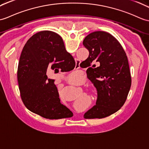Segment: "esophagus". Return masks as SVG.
I'll return each mask as SVG.
<instances>
[{
  "instance_id": "esophagus-1",
  "label": "esophagus",
  "mask_w": 149,
  "mask_h": 149,
  "mask_svg": "<svg viewBox=\"0 0 149 149\" xmlns=\"http://www.w3.org/2000/svg\"><path fill=\"white\" fill-rule=\"evenodd\" d=\"M79 64H80V62H79L78 60L76 61V66H75V68H79Z\"/></svg>"
}]
</instances>
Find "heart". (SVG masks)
<instances>
[{
    "instance_id": "heart-1",
    "label": "heart",
    "mask_w": 149,
    "mask_h": 149,
    "mask_svg": "<svg viewBox=\"0 0 149 149\" xmlns=\"http://www.w3.org/2000/svg\"><path fill=\"white\" fill-rule=\"evenodd\" d=\"M75 79H78V77H75Z\"/></svg>"
}]
</instances>
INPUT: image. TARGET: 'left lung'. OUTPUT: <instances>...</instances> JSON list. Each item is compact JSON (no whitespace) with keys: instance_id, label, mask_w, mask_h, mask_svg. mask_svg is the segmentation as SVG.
Here are the masks:
<instances>
[{"instance_id":"1","label":"left lung","mask_w":149,"mask_h":149,"mask_svg":"<svg viewBox=\"0 0 149 149\" xmlns=\"http://www.w3.org/2000/svg\"><path fill=\"white\" fill-rule=\"evenodd\" d=\"M82 44L89 53L84 61L87 77L98 95L96 105L84 117L104 118L118 111L126 100L131 84L127 58L119 41L103 31L89 33Z\"/></svg>"}]
</instances>
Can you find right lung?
Listing matches in <instances>:
<instances>
[{
	"instance_id": "obj_1",
	"label": "right lung",
	"mask_w": 149,
	"mask_h": 149,
	"mask_svg": "<svg viewBox=\"0 0 149 149\" xmlns=\"http://www.w3.org/2000/svg\"><path fill=\"white\" fill-rule=\"evenodd\" d=\"M48 67L68 72L74 68L75 62L65 49L61 37L45 30L28 40L20 56L17 76L24 105L31 112L46 119L73 116V113L60 102L54 80L48 79Z\"/></svg>"
}]
</instances>
